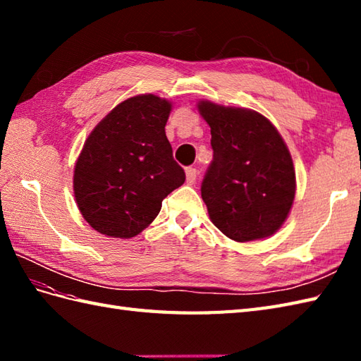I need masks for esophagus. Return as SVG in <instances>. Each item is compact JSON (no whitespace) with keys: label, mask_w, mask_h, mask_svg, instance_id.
<instances>
[{"label":"esophagus","mask_w":361,"mask_h":361,"mask_svg":"<svg viewBox=\"0 0 361 361\" xmlns=\"http://www.w3.org/2000/svg\"><path fill=\"white\" fill-rule=\"evenodd\" d=\"M186 180L189 185H194L197 180V169L195 167H186Z\"/></svg>","instance_id":"1"}]
</instances>
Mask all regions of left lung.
<instances>
[{
  "label": "left lung",
  "mask_w": 361,
  "mask_h": 361,
  "mask_svg": "<svg viewBox=\"0 0 361 361\" xmlns=\"http://www.w3.org/2000/svg\"><path fill=\"white\" fill-rule=\"evenodd\" d=\"M211 127L214 158L202 183L209 219L235 242L274 234L295 200L296 178L290 152L262 114L198 102Z\"/></svg>",
  "instance_id": "obj_1"
}]
</instances>
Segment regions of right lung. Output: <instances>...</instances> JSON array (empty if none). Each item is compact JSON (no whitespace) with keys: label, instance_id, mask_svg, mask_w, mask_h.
Wrapping results in <instances>:
<instances>
[{"label":"right lung","instance_id":"add662e5","mask_svg":"<svg viewBox=\"0 0 361 361\" xmlns=\"http://www.w3.org/2000/svg\"><path fill=\"white\" fill-rule=\"evenodd\" d=\"M172 104L130 97L99 122L74 167L79 211L97 233L130 239L147 228L161 203L186 180L172 157L166 122Z\"/></svg>","mask_w":361,"mask_h":361}]
</instances>
